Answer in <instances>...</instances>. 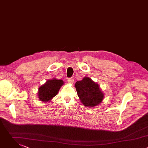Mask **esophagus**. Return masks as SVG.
I'll list each match as a JSON object with an SVG mask.
<instances>
[{
    "label": "esophagus",
    "mask_w": 148,
    "mask_h": 148,
    "mask_svg": "<svg viewBox=\"0 0 148 148\" xmlns=\"http://www.w3.org/2000/svg\"><path fill=\"white\" fill-rule=\"evenodd\" d=\"M67 81L69 84H73L74 83V79H73V78H69L67 79Z\"/></svg>",
    "instance_id": "34e87169"
}]
</instances>
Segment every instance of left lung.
<instances>
[{
    "label": "left lung",
    "instance_id": "1",
    "mask_svg": "<svg viewBox=\"0 0 148 148\" xmlns=\"http://www.w3.org/2000/svg\"><path fill=\"white\" fill-rule=\"evenodd\" d=\"M75 87L81 102L86 107H95L103 98V94L98 84L89 77L77 81L75 84Z\"/></svg>",
    "mask_w": 148,
    "mask_h": 148
}]
</instances>
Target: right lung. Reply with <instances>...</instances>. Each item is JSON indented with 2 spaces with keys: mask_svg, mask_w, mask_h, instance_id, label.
I'll list each match as a JSON object with an SVG mask.
<instances>
[{
  "mask_svg": "<svg viewBox=\"0 0 148 148\" xmlns=\"http://www.w3.org/2000/svg\"><path fill=\"white\" fill-rule=\"evenodd\" d=\"M64 84L61 79H49L44 85L38 88V96L41 101H49L55 97L60 88V87Z\"/></svg>",
  "mask_w": 148,
  "mask_h": 148,
  "instance_id": "right-lung-1",
  "label": "right lung"
}]
</instances>
